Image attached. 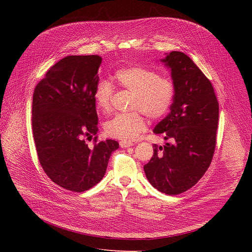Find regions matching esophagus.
<instances>
[{"label": "esophagus", "mask_w": 252, "mask_h": 252, "mask_svg": "<svg viewBox=\"0 0 252 252\" xmlns=\"http://www.w3.org/2000/svg\"><path fill=\"white\" fill-rule=\"evenodd\" d=\"M119 145H121V147H122V148H127V147L133 146L134 143L127 142V141H121V142H119Z\"/></svg>", "instance_id": "esophagus-1"}]
</instances>
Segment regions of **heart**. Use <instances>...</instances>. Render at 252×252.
<instances>
[{"mask_svg":"<svg viewBox=\"0 0 252 252\" xmlns=\"http://www.w3.org/2000/svg\"><path fill=\"white\" fill-rule=\"evenodd\" d=\"M114 77L118 85L133 92L131 110H139L151 119L162 117L169 109L175 96V87L167 77H161L156 71L141 67L126 66L118 69ZM113 87L107 81H101L95 91V103L101 112L110 110ZM108 136L122 140L133 141L146 129V121L139 112L116 114L104 125Z\"/></svg>","mask_w":252,"mask_h":252,"instance_id":"1","label":"heart"}]
</instances>
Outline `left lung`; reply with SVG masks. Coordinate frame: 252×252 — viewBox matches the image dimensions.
Here are the masks:
<instances>
[{"mask_svg":"<svg viewBox=\"0 0 252 252\" xmlns=\"http://www.w3.org/2000/svg\"><path fill=\"white\" fill-rule=\"evenodd\" d=\"M160 62L169 69L175 96L169 113L154 127L166 143L154 144L144 165L152 186L166 195L186 192L199 181L213 159L219 122V103L209 79L182 52L165 53Z\"/></svg>","mask_w":252,"mask_h":252,"instance_id":"obj_1","label":"left lung"}]
</instances>
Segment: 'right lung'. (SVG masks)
<instances>
[{"mask_svg":"<svg viewBox=\"0 0 252 252\" xmlns=\"http://www.w3.org/2000/svg\"><path fill=\"white\" fill-rule=\"evenodd\" d=\"M98 55L66 56L48 70L32 97V133L39 163L58 186L84 192L104 177L116 141L89 148L98 133L94 99L99 83Z\"/></svg>","mask_w":252,"mask_h":252,"instance_id":"obj_1","label":"right lung"}]
</instances>
